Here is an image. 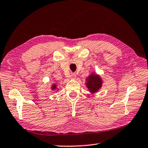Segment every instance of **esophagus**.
<instances>
[{"label": "esophagus", "mask_w": 148, "mask_h": 148, "mask_svg": "<svg viewBox=\"0 0 148 148\" xmlns=\"http://www.w3.org/2000/svg\"><path fill=\"white\" fill-rule=\"evenodd\" d=\"M70 77H71V79H75V78H77V75L75 74V73H71Z\"/></svg>", "instance_id": "esophagus-1"}]
</instances>
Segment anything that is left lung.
I'll use <instances>...</instances> for the list:
<instances>
[{
  "label": "left lung",
  "mask_w": 148,
  "mask_h": 148,
  "mask_svg": "<svg viewBox=\"0 0 148 148\" xmlns=\"http://www.w3.org/2000/svg\"><path fill=\"white\" fill-rule=\"evenodd\" d=\"M103 81L97 75L92 74L87 78V87L91 93H95L99 90L102 86Z\"/></svg>",
  "instance_id": "1"
}]
</instances>
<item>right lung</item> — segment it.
Instances as JSON below:
<instances>
[{"mask_svg": "<svg viewBox=\"0 0 148 148\" xmlns=\"http://www.w3.org/2000/svg\"><path fill=\"white\" fill-rule=\"evenodd\" d=\"M52 90H56L57 88V87H56V84H54V85H52Z\"/></svg>", "mask_w": 148, "mask_h": 148, "instance_id": "add662e5", "label": "right lung"}]
</instances>
